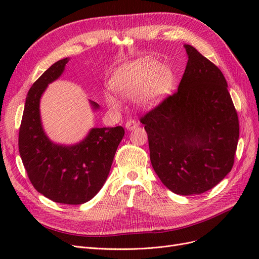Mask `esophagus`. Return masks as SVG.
<instances>
[{
    "label": "esophagus",
    "mask_w": 259,
    "mask_h": 259,
    "mask_svg": "<svg viewBox=\"0 0 259 259\" xmlns=\"http://www.w3.org/2000/svg\"><path fill=\"white\" fill-rule=\"evenodd\" d=\"M137 125H138L137 121H135V120H128L126 123H125V127L131 131V130H134L135 127H137Z\"/></svg>",
    "instance_id": "34e87169"
}]
</instances>
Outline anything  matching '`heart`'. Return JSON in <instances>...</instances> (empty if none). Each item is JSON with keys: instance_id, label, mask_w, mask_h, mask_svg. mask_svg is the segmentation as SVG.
I'll return each instance as SVG.
<instances>
[{"instance_id": "b5f03b06", "label": "heart", "mask_w": 259, "mask_h": 259, "mask_svg": "<svg viewBox=\"0 0 259 259\" xmlns=\"http://www.w3.org/2000/svg\"><path fill=\"white\" fill-rule=\"evenodd\" d=\"M173 75L170 70L153 59H139L125 67L115 77L114 88L122 96L134 98L140 96V101L146 106L155 105L168 93ZM109 104L117 106L112 97Z\"/></svg>"}]
</instances>
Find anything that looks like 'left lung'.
<instances>
[{"label":"left lung","instance_id":"left-lung-1","mask_svg":"<svg viewBox=\"0 0 259 259\" xmlns=\"http://www.w3.org/2000/svg\"><path fill=\"white\" fill-rule=\"evenodd\" d=\"M178 90L140 117L152 167L176 194H201L232 169L238 113L223 72L191 45Z\"/></svg>","mask_w":259,"mask_h":259}]
</instances>
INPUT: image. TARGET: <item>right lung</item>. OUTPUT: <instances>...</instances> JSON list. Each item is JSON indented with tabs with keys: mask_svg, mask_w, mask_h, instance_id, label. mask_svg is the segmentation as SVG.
<instances>
[{
	"mask_svg": "<svg viewBox=\"0 0 259 259\" xmlns=\"http://www.w3.org/2000/svg\"><path fill=\"white\" fill-rule=\"evenodd\" d=\"M68 58L55 62L28 92L19 127L18 147L23 166L36 191L62 204H83L98 193L110 171L124 128H93L80 144H53L43 132L40 98L46 86L60 76ZM94 108L99 106L92 103Z\"/></svg>",
	"mask_w": 259,
	"mask_h": 259,
	"instance_id": "add662e5",
	"label": "right lung"
}]
</instances>
